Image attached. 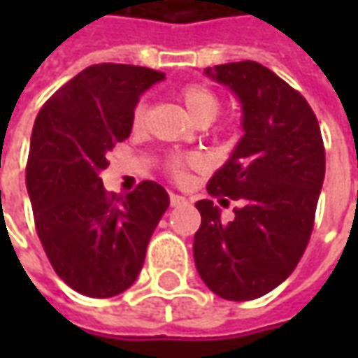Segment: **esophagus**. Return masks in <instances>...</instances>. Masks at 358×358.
Here are the masks:
<instances>
[{
    "label": "esophagus",
    "instance_id": "esophagus-1",
    "mask_svg": "<svg viewBox=\"0 0 358 358\" xmlns=\"http://www.w3.org/2000/svg\"><path fill=\"white\" fill-rule=\"evenodd\" d=\"M187 199L186 197H182L178 194H171V205L172 207H180V205H186Z\"/></svg>",
    "mask_w": 358,
    "mask_h": 358
}]
</instances>
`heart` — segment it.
Returning <instances> with one entry per match:
<instances>
[{
	"mask_svg": "<svg viewBox=\"0 0 358 358\" xmlns=\"http://www.w3.org/2000/svg\"><path fill=\"white\" fill-rule=\"evenodd\" d=\"M180 99H182L184 107L189 113V117L197 120L199 124H209L220 113V97L210 88L203 86V84H187L186 88H182V92H180ZM145 110H148V105H145L143 99L136 103L132 113L134 132H141L143 130V126H145ZM195 166H199V159L197 157L176 155L166 159L164 172L174 182H184L187 176V171L195 169Z\"/></svg>",
	"mask_w": 358,
	"mask_h": 358,
	"instance_id": "obj_1",
	"label": "heart"
}]
</instances>
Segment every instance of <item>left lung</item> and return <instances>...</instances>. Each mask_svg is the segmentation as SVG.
I'll use <instances>...</instances> for the list:
<instances>
[{
	"label": "left lung",
	"mask_w": 358,
	"mask_h": 358,
	"mask_svg": "<svg viewBox=\"0 0 358 358\" xmlns=\"http://www.w3.org/2000/svg\"><path fill=\"white\" fill-rule=\"evenodd\" d=\"M207 74L240 97L245 130L207 192L241 207L224 222L210 199L195 203V266L218 297L251 301L282 284L307 249L326 171L322 134L307 99L261 63H226Z\"/></svg>",
	"instance_id": "8db88e82"
}]
</instances>
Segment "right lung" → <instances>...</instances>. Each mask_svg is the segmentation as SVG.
I'll list each match as a JSON object with an SVG mask.
<instances>
[{"mask_svg": "<svg viewBox=\"0 0 358 358\" xmlns=\"http://www.w3.org/2000/svg\"><path fill=\"white\" fill-rule=\"evenodd\" d=\"M148 66L101 63L51 95L30 138L27 187L42 248L74 292L105 299L140 274L169 194L143 180L128 195L105 192L107 153L132 132L140 95L163 80Z\"/></svg>", "mask_w": 358, "mask_h": 358, "instance_id": "1", "label": "right lung"}]
</instances>
